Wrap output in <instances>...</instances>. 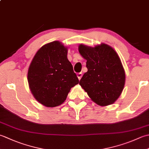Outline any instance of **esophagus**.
Instances as JSON below:
<instances>
[{
    "mask_svg": "<svg viewBox=\"0 0 149 149\" xmlns=\"http://www.w3.org/2000/svg\"><path fill=\"white\" fill-rule=\"evenodd\" d=\"M77 77H78L79 80H80L81 79V77H83V74H82V73H81V72H80V73H78V74H77Z\"/></svg>",
    "mask_w": 149,
    "mask_h": 149,
    "instance_id": "1",
    "label": "esophagus"
}]
</instances>
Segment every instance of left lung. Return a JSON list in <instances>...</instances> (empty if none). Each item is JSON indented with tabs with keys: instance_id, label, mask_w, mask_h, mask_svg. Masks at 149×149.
Here are the masks:
<instances>
[{
	"instance_id": "1",
	"label": "left lung",
	"mask_w": 149,
	"mask_h": 149,
	"mask_svg": "<svg viewBox=\"0 0 149 149\" xmlns=\"http://www.w3.org/2000/svg\"><path fill=\"white\" fill-rule=\"evenodd\" d=\"M79 52L86 60L88 71L79 84L99 106L113 104L123 90L125 74L118 54L111 47L101 43L94 47L80 44Z\"/></svg>"
}]
</instances>
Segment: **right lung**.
Returning <instances> with one entry per match:
<instances>
[{"label":"right lung","instance_id":"obj_1","mask_svg":"<svg viewBox=\"0 0 149 149\" xmlns=\"http://www.w3.org/2000/svg\"><path fill=\"white\" fill-rule=\"evenodd\" d=\"M67 53L68 47L61 42H50L38 50L29 65V89L38 102L46 107L61 105L79 83Z\"/></svg>","mask_w":149,"mask_h":149}]
</instances>
